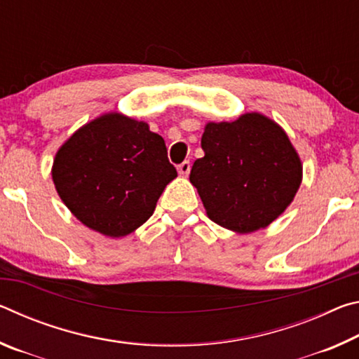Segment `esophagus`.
<instances>
[{"label":"esophagus","mask_w":359,"mask_h":359,"mask_svg":"<svg viewBox=\"0 0 359 359\" xmlns=\"http://www.w3.org/2000/svg\"><path fill=\"white\" fill-rule=\"evenodd\" d=\"M190 169H191L190 161H184V163H182V165L177 166V171H179V174L182 175V177H187V175L190 174Z\"/></svg>","instance_id":"34e87169"}]
</instances>
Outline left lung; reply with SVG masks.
Here are the masks:
<instances>
[{"label": "left lung", "mask_w": 359, "mask_h": 359, "mask_svg": "<svg viewBox=\"0 0 359 359\" xmlns=\"http://www.w3.org/2000/svg\"><path fill=\"white\" fill-rule=\"evenodd\" d=\"M204 156L193 163L196 187L212 222L234 233L263 229L293 203L302 161L280 125L259 112L234 121H209Z\"/></svg>", "instance_id": "1"}]
</instances>
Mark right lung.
I'll list each match as a JSON object with an SVG mask.
<instances>
[{
  "label": "right lung",
  "instance_id": "add662e5",
  "mask_svg": "<svg viewBox=\"0 0 359 359\" xmlns=\"http://www.w3.org/2000/svg\"><path fill=\"white\" fill-rule=\"evenodd\" d=\"M175 177L165 139L120 112L102 114L72 133L52 165L66 208L107 238H123L147 222Z\"/></svg>",
  "mask_w": 359,
  "mask_h": 359
}]
</instances>
